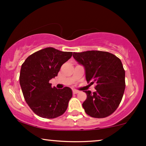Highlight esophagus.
I'll use <instances>...</instances> for the list:
<instances>
[{"instance_id": "esophagus-1", "label": "esophagus", "mask_w": 146, "mask_h": 146, "mask_svg": "<svg viewBox=\"0 0 146 146\" xmlns=\"http://www.w3.org/2000/svg\"><path fill=\"white\" fill-rule=\"evenodd\" d=\"M79 93V91L78 90H73V93L74 94H77V93Z\"/></svg>"}]
</instances>
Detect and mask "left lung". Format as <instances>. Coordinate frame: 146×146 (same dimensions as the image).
<instances>
[{
	"label": "left lung",
	"mask_w": 146,
	"mask_h": 146,
	"mask_svg": "<svg viewBox=\"0 0 146 146\" xmlns=\"http://www.w3.org/2000/svg\"><path fill=\"white\" fill-rule=\"evenodd\" d=\"M73 57L84 67L87 82L96 84L95 92L84 91L85 112L93 118L110 116L119 106L125 89V71L120 59L101 51L74 52Z\"/></svg>",
	"instance_id": "left-lung-1"
}]
</instances>
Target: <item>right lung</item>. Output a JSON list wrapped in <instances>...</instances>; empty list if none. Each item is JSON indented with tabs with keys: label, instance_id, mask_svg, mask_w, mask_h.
<instances>
[{
	"label": "right lung",
	"instance_id": "add662e5",
	"mask_svg": "<svg viewBox=\"0 0 146 146\" xmlns=\"http://www.w3.org/2000/svg\"><path fill=\"white\" fill-rule=\"evenodd\" d=\"M72 52H64L46 47L27 57L21 65L19 75L22 93L26 103L36 114L44 118H55L67 110L72 97L70 87H52L51 79L57 76Z\"/></svg>",
	"mask_w": 146,
	"mask_h": 146
}]
</instances>
